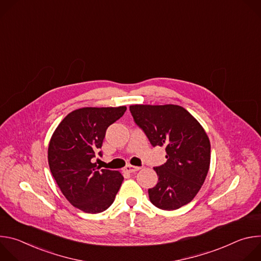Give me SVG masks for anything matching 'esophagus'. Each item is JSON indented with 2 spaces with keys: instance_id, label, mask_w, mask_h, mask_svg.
<instances>
[{
  "instance_id": "esophagus-1",
  "label": "esophagus",
  "mask_w": 261,
  "mask_h": 261,
  "mask_svg": "<svg viewBox=\"0 0 261 261\" xmlns=\"http://www.w3.org/2000/svg\"><path fill=\"white\" fill-rule=\"evenodd\" d=\"M140 169V167H137V166H133V165H126L125 167H124V171L125 172H128V173H132V172H135V171H137V170H139Z\"/></svg>"
}]
</instances>
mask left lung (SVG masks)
<instances>
[{"instance_id":"8db88e82","label":"left lung","mask_w":261,"mask_h":261,"mask_svg":"<svg viewBox=\"0 0 261 261\" xmlns=\"http://www.w3.org/2000/svg\"><path fill=\"white\" fill-rule=\"evenodd\" d=\"M135 123L153 146H165L167 161L154 170L158 182L148 189L151 202L164 211L189 203L200 190L211 163V143L199 122L174 104L130 105Z\"/></svg>"}]
</instances>
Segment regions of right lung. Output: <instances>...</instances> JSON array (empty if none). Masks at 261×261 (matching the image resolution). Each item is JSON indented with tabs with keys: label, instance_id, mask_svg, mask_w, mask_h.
<instances>
[{
	"label": "right lung",
	"instance_id": "1",
	"mask_svg": "<svg viewBox=\"0 0 261 261\" xmlns=\"http://www.w3.org/2000/svg\"><path fill=\"white\" fill-rule=\"evenodd\" d=\"M126 109V106L75 109L63 119L50 138L47 155L51 174L67 200L85 213L107 210L123 182L120 171L99 170L92 158L102 146L106 129Z\"/></svg>",
	"mask_w": 261,
	"mask_h": 261
}]
</instances>
